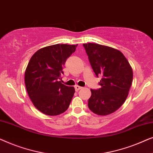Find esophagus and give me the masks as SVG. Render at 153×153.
<instances>
[{
	"mask_svg": "<svg viewBox=\"0 0 153 153\" xmlns=\"http://www.w3.org/2000/svg\"><path fill=\"white\" fill-rule=\"evenodd\" d=\"M74 88H75V91H79V90H80V89L82 88V87L79 86V85H75V86H74Z\"/></svg>",
	"mask_w": 153,
	"mask_h": 153,
	"instance_id": "obj_1",
	"label": "esophagus"
}]
</instances>
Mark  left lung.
Masks as SVG:
<instances>
[{
    "label": "left lung",
    "instance_id": "8db88e82",
    "mask_svg": "<svg viewBox=\"0 0 153 153\" xmlns=\"http://www.w3.org/2000/svg\"><path fill=\"white\" fill-rule=\"evenodd\" d=\"M83 46L96 76H102L100 88L91 89L88 108L100 116L112 114L127 99L133 80L132 69L118 50L95 43Z\"/></svg>",
    "mask_w": 153,
    "mask_h": 153
}]
</instances>
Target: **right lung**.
Returning <instances> with one entry per match:
<instances>
[{
	"instance_id": "right-lung-1",
	"label": "right lung",
	"mask_w": 153,
	"mask_h": 153,
	"mask_svg": "<svg viewBox=\"0 0 153 153\" xmlns=\"http://www.w3.org/2000/svg\"><path fill=\"white\" fill-rule=\"evenodd\" d=\"M76 47L58 44L39 49L31 57L25 72V84L31 101L43 114L57 116L70 106L74 88L62 84L59 79L62 66Z\"/></svg>"
}]
</instances>
